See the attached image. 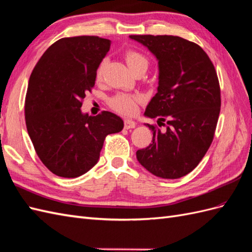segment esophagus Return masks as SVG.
<instances>
[{
	"label": "esophagus",
	"mask_w": 252,
	"mask_h": 252,
	"mask_svg": "<svg viewBox=\"0 0 252 252\" xmlns=\"http://www.w3.org/2000/svg\"><path fill=\"white\" fill-rule=\"evenodd\" d=\"M135 126H136V122L128 118L125 119V128H126V130H128V128H134Z\"/></svg>",
	"instance_id": "obj_1"
}]
</instances>
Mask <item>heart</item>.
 <instances>
[{
    "label": "heart",
    "instance_id": "b5f03b06",
    "mask_svg": "<svg viewBox=\"0 0 252 252\" xmlns=\"http://www.w3.org/2000/svg\"><path fill=\"white\" fill-rule=\"evenodd\" d=\"M126 62L127 63L128 68L133 73H136L138 71H147L148 66H149V61L147 57L141 54L137 51H127L125 55ZM102 64L98 69V76L101 74ZM139 98L137 95L126 94H118L109 100V105H111L115 111H117L121 114L131 115L136 111L137 102Z\"/></svg>",
    "mask_w": 252,
    "mask_h": 252
}]
</instances>
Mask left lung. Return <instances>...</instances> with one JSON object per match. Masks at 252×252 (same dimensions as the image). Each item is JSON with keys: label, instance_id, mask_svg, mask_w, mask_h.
I'll return each instance as SVG.
<instances>
[{"label": "left lung", "instance_id": "1", "mask_svg": "<svg viewBox=\"0 0 252 252\" xmlns=\"http://www.w3.org/2000/svg\"><path fill=\"white\" fill-rule=\"evenodd\" d=\"M158 64V86L145 116L167 121L166 131L145 124L153 138L136 152L152 175L179 179L195 169L212 144L220 112V88L214 66L198 44L178 36L131 35Z\"/></svg>", "mask_w": 252, "mask_h": 252}]
</instances>
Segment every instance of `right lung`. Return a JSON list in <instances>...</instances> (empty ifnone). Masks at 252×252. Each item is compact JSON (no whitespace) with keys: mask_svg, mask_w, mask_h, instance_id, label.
I'll return each instance as SVG.
<instances>
[{"mask_svg":"<svg viewBox=\"0 0 252 252\" xmlns=\"http://www.w3.org/2000/svg\"><path fill=\"white\" fill-rule=\"evenodd\" d=\"M111 40L96 36L62 38L38 61L25 98V122L37 156L54 175L77 178L98 163L106 135L124 120L111 112L89 116L82 100L94 85Z\"/></svg>","mask_w":252,"mask_h":252,"instance_id":"1","label":"right lung"}]
</instances>
